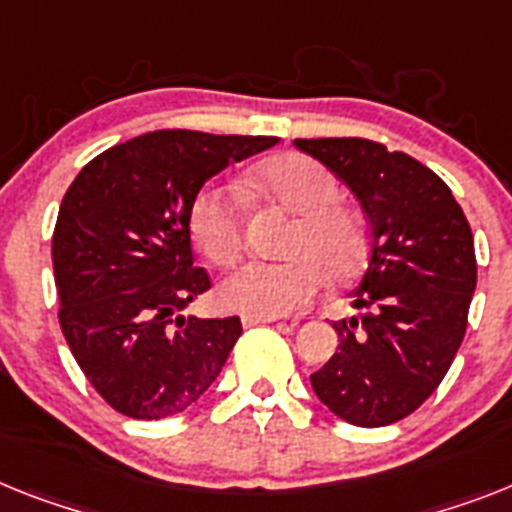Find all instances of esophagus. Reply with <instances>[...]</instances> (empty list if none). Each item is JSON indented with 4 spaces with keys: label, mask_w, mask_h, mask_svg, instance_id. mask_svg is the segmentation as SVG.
Listing matches in <instances>:
<instances>
[{
    "label": "esophagus",
    "mask_w": 512,
    "mask_h": 512,
    "mask_svg": "<svg viewBox=\"0 0 512 512\" xmlns=\"http://www.w3.org/2000/svg\"><path fill=\"white\" fill-rule=\"evenodd\" d=\"M278 317H257V315H247L242 317L244 328H249V325H260V322H276Z\"/></svg>",
    "instance_id": "obj_1"
}]
</instances>
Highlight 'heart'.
Wrapping results in <instances>:
<instances>
[{"label":"heart","instance_id":"heart-1","mask_svg":"<svg viewBox=\"0 0 512 512\" xmlns=\"http://www.w3.org/2000/svg\"><path fill=\"white\" fill-rule=\"evenodd\" d=\"M268 195L296 213L283 263H247L221 286V299L244 315L278 317L302 309L322 281L354 276L367 252V234L356 213L338 205L341 187L328 166L289 153L260 169ZM197 247L216 265H234L244 247L242 197L229 184L197 192L190 213Z\"/></svg>","mask_w":512,"mask_h":512}]
</instances>
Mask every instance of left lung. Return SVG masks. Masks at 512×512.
<instances>
[{
  "label": "left lung",
  "instance_id": "1",
  "mask_svg": "<svg viewBox=\"0 0 512 512\" xmlns=\"http://www.w3.org/2000/svg\"><path fill=\"white\" fill-rule=\"evenodd\" d=\"M341 179L369 221V263L351 291L362 315L333 322L338 349L309 377L343 422L385 427L419 409L466 333L474 236L435 171L362 137L294 140Z\"/></svg>",
  "mask_w": 512,
  "mask_h": 512
}]
</instances>
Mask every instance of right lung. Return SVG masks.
<instances>
[{"label": "right lung", "mask_w": 512, "mask_h": 512, "mask_svg": "<svg viewBox=\"0 0 512 512\" xmlns=\"http://www.w3.org/2000/svg\"><path fill=\"white\" fill-rule=\"evenodd\" d=\"M278 137L161 130L103 150L70 184L51 257L72 356L132 419H166L200 398L242 336L239 317L184 315L210 289L192 265L190 213L203 184Z\"/></svg>", "instance_id": "right-lung-1"}]
</instances>
